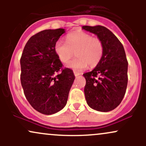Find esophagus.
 Masks as SVG:
<instances>
[{
    "label": "esophagus",
    "mask_w": 146,
    "mask_h": 146,
    "mask_svg": "<svg viewBox=\"0 0 146 146\" xmlns=\"http://www.w3.org/2000/svg\"><path fill=\"white\" fill-rule=\"evenodd\" d=\"M73 73H74V75L75 76H78V75H81V73H79V72H77V71H73Z\"/></svg>",
    "instance_id": "1"
}]
</instances>
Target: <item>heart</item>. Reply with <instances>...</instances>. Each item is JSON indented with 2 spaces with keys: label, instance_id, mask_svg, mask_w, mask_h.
I'll list each match as a JSON object with an SVG mask.
<instances>
[{
  "label": "heart",
  "instance_id": "heart-1",
  "mask_svg": "<svg viewBox=\"0 0 146 146\" xmlns=\"http://www.w3.org/2000/svg\"><path fill=\"white\" fill-rule=\"evenodd\" d=\"M54 51L58 59L66 63L76 52L78 57L68 62L66 66L75 71H82L86 67H94L100 63L104 53L103 43L99 38H93L89 33L82 31L68 33L66 42L57 41Z\"/></svg>",
  "mask_w": 146,
  "mask_h": 146
}]
</instances>
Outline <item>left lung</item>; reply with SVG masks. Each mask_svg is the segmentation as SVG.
<instances>
[{"mask_svg": "<svg viewBox=\"0 0 146 146\" xmlns=\"http://www.w3.org/2000/svg\"><path fill=\"white\" fill-rule=\"evenodd\" d=\"M103 43L100 63L91 71L84 73L87 104L100 112L113 110L120 104L128 84V61L124 48L112 31L101 25L83 26Z\"/></svg>", "mask_w": 146, "mask_h": 146, "instance_id": "1", "label": "left lung"}]
</instances>
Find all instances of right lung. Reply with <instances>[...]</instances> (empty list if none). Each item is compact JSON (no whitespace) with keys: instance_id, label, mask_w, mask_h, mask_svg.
<instances>
[{"instance_id":"right-lung-1","label":"right lung","mask_w":146,"mask_h":146,"mask_svg":"<svg viewBox=\"0 0 146 146\" xmlns=\"http://www.w3.org/2000/svg\"><path fill=\"white\" fill-rule=\"evenodd\" d=\"M64 29H46L31 36L21 58V80L25 97L31 106L44 115L63 109L75 80L73 72L62 66L54 51Z\"/></svg>"}]
</instances>
